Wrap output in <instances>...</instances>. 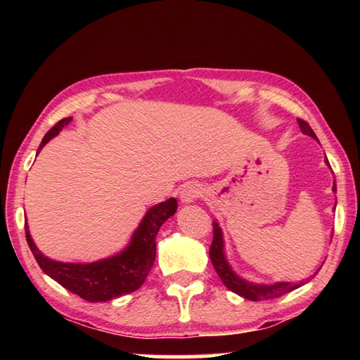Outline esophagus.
Masks as SVG:
<instances>
[{
  "mask_svg": "<svg viewBox=\"0 0 360 360\" xmlns=\"http://www.w3.org/2000/svg\"><path fill=\"white\" fill-rule=\"evenodd\" d=\"M200 195H202V188H200V186L193 184V182H188V184L181 188L179 198L182 203H192L200 197Z\"/></svg>",
  "mask_w": 360,
  "mask_h": 360,
  "instance_id": "obj_1",
  "label": "esophagus"
}]
</instances>
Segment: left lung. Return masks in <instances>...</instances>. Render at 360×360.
<instances>
[{
  "label": "left lung",
  "mask_w": 360,
  "mask_h": 360,
  "mask_svg": "<svg viewBox=\"0 0 360 360\" xmlns=\"http://www.w3.org/2000/svg\"><path fill=\"white\" fill-rule=\"evenodd\" d=\"M298 125H300V129L304 135L316 138L313 129L308 125V122H304L303 119H298ZM333 191H337V188H335V184H333ZM210 257L212 262V266H214V270L217 271L219 278L222 279L225 288L231 292H235V294L248 298V300L259 302V300H268V298H278V297H281L284 294H288V292H292L294 289L303 285V283H300V284L278 283L273 285L252 284V283H248V281H245V279L236 276L235 273L231 271V268L229 266L227 260H225L222 231H221V227H219L217 222H212V243L210 248Z\"/></svg>",
  "instance_id": "left-lung-1"
}]
</instances>
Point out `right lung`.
Segmentation results:
<instances>
[{"instance_id": "add662e5", "label": "right lung", "mask_w": 360, "mask_h": 360, "mask_svg": "<svg viewBox=\"0 0 360 360\" xmlns=\"http://www.w3.org/2000/svg\"><path fill=\"white\" fill-rule=\"evenodd\" d=\"M70 122L71 117L58 120L42 138L38 152L47 141L57 136L60 130L70 125ZM176 210H178V202L174 198L152 206L125 251L94 264H63L46 257L36 248L25 222L27 243L41 270L62 284L65 289L87 302H108L141 288L155 260L157 231L168 217L174 214Z\"/></svg>"}]
</instances>
